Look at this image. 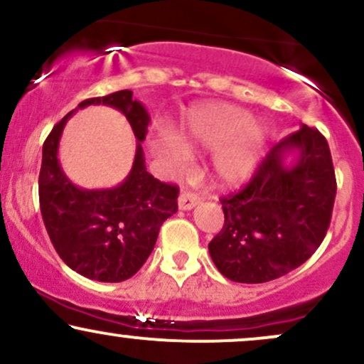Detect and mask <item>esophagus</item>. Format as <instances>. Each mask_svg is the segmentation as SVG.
I'll return each mask as SVG.
<instances>
[{
	"label": "esophagus",
	"mask_w": 364,
	"mask_h": 364,
	"mask_svg": "<svg viewBox=\"0 0 364 364\" xmlns=\"http://www.w3.org/2000/svg\"><path fill=\"white\" fill-rule=\"evenodd\" d=\"M200 203V198L191 191H183L178 198V207L179 210H191V208L196 207Z\"/></svg>",
	"instance_id": "esophagus-1"
}]
</instances>
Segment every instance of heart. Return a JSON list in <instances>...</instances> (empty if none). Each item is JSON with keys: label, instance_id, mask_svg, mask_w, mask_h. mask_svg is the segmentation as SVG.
<instances>
[{"label": "heart", "instance_id": "1", "mask_svg": "<svg viewBox=\"0 0 364 364\" xmlns=\"http://www.w3.org/2000/svg\"><path fill=\"white\" fill-rule=\"evenodd\" d=\"M250 121L248 111L231 104H208L188 116L181 140L188 152L217 150L225 145L214 159V179L219 186L243 185L260 166L267 147V129ZM154 149L178 173L190 166L187 149L176 140H159Z\"/></svg>", "mask_w": 364, "mask_h": 364}]
</instances>
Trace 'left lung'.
Returning <instances> with one entry per match:
<instances>
[{
	"instance_id": "1",
	"label": "left lung",
	"mask_w": 364,
	"mask_h": 364,
	"mask_svg": "<svg viewBox=\"0 0 364 364\" xmlns=\"http://www.w3.org/2000/svg\"><path fill=\"white\" fill-rule=\"evenodd\" d=\"M336 191L327 140L303 124L270 149L243 190L220 198L224 225L208 243L219 272L262 284L298 269L327 235Z\"/></svg>"
}]
</instances>
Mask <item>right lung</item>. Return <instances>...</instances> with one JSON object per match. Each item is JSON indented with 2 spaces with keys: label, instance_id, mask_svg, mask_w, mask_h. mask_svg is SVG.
Wrapping results in <instances>:
<instances>
[{
  "label": "right lung",
  "instance_id": "obj_1",
  "mask_svg": "<svg viewBox=\"0 0 364 364\" xmlns=\"http://www.w3.org/2000/svg\"><path fill=\"white\" fill-rule=\"evenodd\" d=\"M109 105L123 112L136 133L132 171L118 187L85 191L71 183L57 159L65 121L83 107ZM150 116L132 90L87 99L63 118L43 145L39 173L41 214L61 260L83 277L121 282L135 275L156 246L162 223L176 214L178 186L161 183L145 168L141 141Z\"/></svg>",
  "mask_w": 364,
  "mask_h": 364
}]
</instances>
